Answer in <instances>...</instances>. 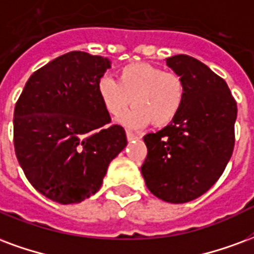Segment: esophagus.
Instances as JSON below:
<instances>
[{
  "mask_svg": "<svg viewBox=\"0 0 254 254\" xmlns=\"http://www.w3.org/2000/svg\"><path fill=\"white\" fill-rule=\"evenodd\" d=\"M127 141H133V140H138L140 136H137V134H134V133L127 132Z\"/></svg>",
  "mask_w": 254,
  "mask_h": 254,
  "instance_id": "obj_1",
  "label": "esophagus"
}]
</instances>
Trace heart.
<instances>
[{"label":"heart","instance_id":"obj_1","mask_svg":"<svg viewBox=\"0 0 254 254\" xmlns=\"http://www.w3.org/2000/svg\"><path fill=\"white\" fill-rule=\"evenodd\" d=\"M97 93L103 109L120 116L118 122L129 129H138L152 122L165 127L179 116L186 101V84L178 74L146 64L132 63L117 71V80L105 75L97 83Z\"/></svg>","mask_w":254,"mask_h":254}]
</instances>
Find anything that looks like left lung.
<instances>
[{"instance_id": "obj_1", "label": "left lung", "mask_w": 254, "mask_h": 254, "mask_svg": "<svg viewBox=\"0 0 254 254\" xmlns=\"http://www.w3.org/2000/svg\"><path fill=\"white\" fill-rule=\"evenodd\" d=\"M167 65L186 84L179 116L144 136L142 178L164 202L186 203L203 195L226 168L234 148L237 103L226 82L195 58L175 55Z\"/></svg>"}]
</instances>
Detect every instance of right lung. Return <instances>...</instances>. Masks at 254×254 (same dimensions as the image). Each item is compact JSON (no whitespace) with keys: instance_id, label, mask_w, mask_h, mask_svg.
<instances>
[{"instance_id":"1","label":"right lung","mask_w":254,"mask_h":254,"mask_svg":"<svg viewBox=\"0 0 254 254\" xmlns=\"http://www.w3.org/2000/svg\"><path fill=\"white\" fill-rule=\"evenodd\" d=\"M110 67L108 58L72 51L33 72L17 101V160L29 183L54 202L79 203L95 194L127 146L124 127L109 125L97 93Z\"/></svg>"}]
</instances>
